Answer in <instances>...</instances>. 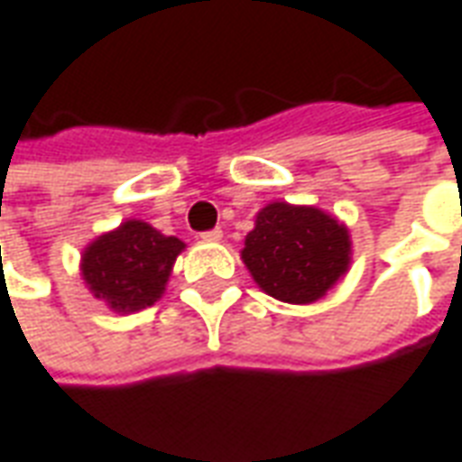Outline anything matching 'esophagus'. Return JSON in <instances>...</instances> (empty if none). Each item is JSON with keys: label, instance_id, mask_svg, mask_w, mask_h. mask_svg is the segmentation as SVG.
I'll return each mask as SVG.
<instances>
[{"label": "esophagus", "instance_id": "34e87169", "mask_svg": "<svg viewBox=\"0 0 462 462\" xmlns=\"http://www.w3.org/2000/svg\"><path fill=\"white\" fill-rule=\"evenodd\" d=\"M199 237H202V240H208V242H217V240H222V230H220V227H215V230L202 232Z\"/></svg>", "mask_w": 462, "mask_h": 462}]
</instances>
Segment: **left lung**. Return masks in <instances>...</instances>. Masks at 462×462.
Instances as JSON below:
<instances>
[{
	"mask_svg": "<svg viewBox=\"0 0 462 462\" xmlns=\"http://www.w3.org/2000/svg\"><path fill=\"white\" fill-rule=\"evenodd\" d=\"M350 232L308 205L270 202L247 232L242 263L270 298L310 305L350 267Z\"/></svg>",
	"mask_w": 462,
	"mask_h": 462,
	"instance_id": "8db88e82",
	"label": "left lung"
}]
</instances>
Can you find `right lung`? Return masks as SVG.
<instances>
[{"label":"right lung","instance_id":"1","mask_svg":"<svg viewBox=\"0 0 462 462\" xmlns=\"http://www.w3.org/2000/svg\"><path fill=\"white\" fill-rule=\"evenodd\" d=\"M185 242L152 225L127 220L99 235L82 253V280L97 300L115 312H137L162 298L177 254Z\"/></svg>","mask_w":462,"mask_h":462}]
</instances>
